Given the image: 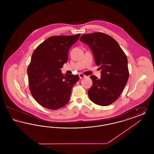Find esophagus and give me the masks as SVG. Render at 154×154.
Masks as SVG:
<instances>
[{
    "label": "esophagus",
    "mask_w": 154,
    "mask_h": 154,
    "mask_svg": "<svg viewBox=\"0 0 154 154\" xmlns=\"http://www.w3.org/2000/svg\"><path fill=\"white\" fill-rule=\"evenodd\" d=\"M79 77H80V79H84L85 77H86V75H84V74L80 73L79 74Z\"/></svg>",
    "instance_id": "obj_1"
}]
</instances>
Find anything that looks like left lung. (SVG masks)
I'll use <instances>...</instances> for the list:
<instances>
[{
	"mask_svg": "<svg viewBox=\"0 0 154 154\" xmlns=\"http://www.w3.org/2000/svg\"><path fill=\"white\" fill-rule=\"evenodd\" d=\"M80 40L91 49L102 69L100 79L90 76L93 84L88 91L89 99L99 106H109L117 100L128 80L126 55L117 42L104 33L85 34Z\"/></svg>",
	"mask_w": 154,
	"mask_h": 154,
	"instance_id": "left-lung-1",
	"label": "left lung"
}]
</instances>
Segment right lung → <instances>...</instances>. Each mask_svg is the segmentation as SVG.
I'll use <instances>...</instances> for the list:
<instances>
[{"label":"right lung","mask_w":154,"mask_h":154,"mask_svg":"<svg viewBox=\"0 0 154 154\" xmlns=\"http://www.w3.org/2000/svg\"><path fill=\"white\" fill-rule=\"evenodd\" d=\"M80 36L50 37L33 52L27 69L29 87L33 98L43 107L57 110L69 102L79 76L64 75L60 69L67 62L69 50Z\"/></svg>","instance_id":"right-lung-1"}]
</instances>
